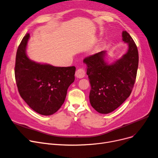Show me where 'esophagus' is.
<instances>
[{
    "label": "esophagus",
    "instance_id": "esophagus-1",
    "mask_svg": "<svg viewBox=\"0 0 158 158\" xmlns=\"http://www.w3.org/2000/svg\"><path fill=\"white\" fill-rule=\"evenodd\" d=\"M85 69L82 68L78 69L77 71H76L75 76L78 78H82L85 77Z\"/></svg>",
    "mask_w": 158,
    "mask_h": 158
}]
</instances>
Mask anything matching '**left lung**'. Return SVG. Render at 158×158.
Here are the masks:
<instances>
[{
    "label": "left lung",
    "instance_id": "left-lung-1",
    "mask_svg": "<svg viewBox=\"0 0 158 158\" xmlns=\"http://www.w3.org/2000/svg\"><path fill=\"white\" fill-rule=\"evenodd\" d=\"M123 40L128 50L121 59L112 64L105 61L106 52L89 55L83 60L87 66V75L90 83L91 106L100 114L113 112L130 96L138 67V52L131 36L123 32Z\"/></svg>",
    "mask_w": 158,
    "mask_h": 158
}]
</instances>
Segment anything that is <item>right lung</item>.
Masks as SVG:
<instances>
[{
    "label": "right lung",
    "instance_id": "obj_1",
    "mask_svg": "<svg viewBox=\"0 0 158 158\" xmlns=\"http://www.w3.org/2000/svg\"><path fill=\"white\" fill-rule=\"evenodd\" d=\"M29 38V34H26L17 50L16 85L20 96L30 108L41 115H50L64 103L68 89L75 80L76 68L55 67L30 60L26 54Z\"/></svg>",
    "mask_w": 158,
    "mask_h": 158
}]
</instances>
